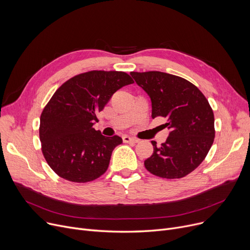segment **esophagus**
<instances>
[{"mask_svg":"<svg viewBox=\"0 0 250 250\" xmlns=\"http://www.w3.org/2000/svg\"><path fill=\"white\" fill-rule=\"evenodd\" d=\"M123 141H124V143H138L139 142L138 139L128 137V136H124L123 137Z\"/></svg>","mask_w":250,"mask_h":250,"instance_id":"esophagus-1","label":"esophagus"}]
</instances>
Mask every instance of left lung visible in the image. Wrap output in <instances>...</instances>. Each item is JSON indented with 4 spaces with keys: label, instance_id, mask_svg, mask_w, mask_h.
Masks as SVG:
<instances>
[{
    "label": "left lung",
    "instance_id": "obj_1",
    "mask_svg": "<svg viewBox=\"0 0 250 250\" xmlns=\"http://www.w3.org/2000/svg\"><path fill=\"white\" fill-rule=\"evenodd\" d=\"M152 102V118L162 116L169 137L160 147L152 141L153 154L146 169L167 179L182 178L206 158L215 139L214 112L208 99L189 81L158 71L130 72Z\"/></svg>",
    "mask_w": 250,
    "mask_h": 250
}]
</instances>
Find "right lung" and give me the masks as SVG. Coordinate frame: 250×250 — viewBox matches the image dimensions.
Returning <instances> with one entry per match:
<instances>
[{"label": "right lung", "mask_w": 250, "mask_h": 250, "mask_svg": "<svg viewBox=\"0 0 250 250\" xmlns=\"http://www.w3.org/2000/svg\"><path fill=\"white\" fill-rule=\"evenodd\" d=\"M134 80L125 72L89 71L74 76L55 92L41 115L39 139L49 167L72 182L93 181L106 172L118 136L93 128L113 93Z\"/></svg>", "instance_id": "1"}]
</instances>
